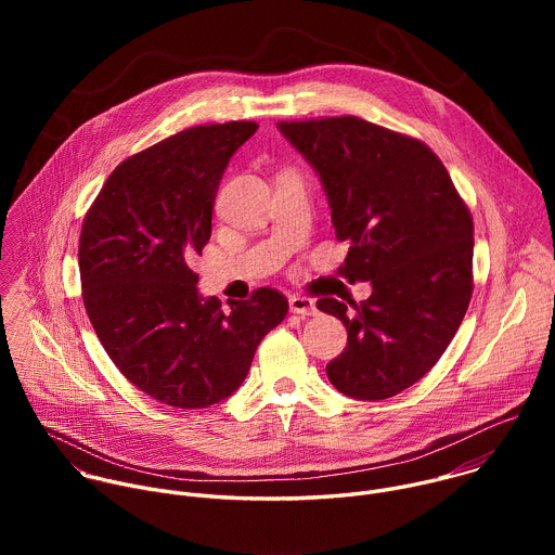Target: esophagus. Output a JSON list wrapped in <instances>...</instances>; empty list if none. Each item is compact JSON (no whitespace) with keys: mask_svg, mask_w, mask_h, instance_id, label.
<instances>
[{"mask_svg":"<svg viewBox=\"0 0 555 555\" xmlns=\"http://www.w3.org/2000/svg\"><path fill=\"white\" fill-rule=\"evenodd\" d=\"M289 311L298 313V315H313L315 313V302L307 296L294 294V296H289Z\"/></svg>","mask_w":555,"mask_h":555,"instance_id":"34e87169","label":"esophagus"}]
</instances>
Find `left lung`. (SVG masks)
<instances>
[{
    "label": "left lung",
    "mask_w": 555,
    "mask_h": 555,
    "mask_svg": "<svg viewBox=\"0 0 555 555\" xmlns=\"http://www.w3.org/2000/svg\"><path fill=\"white\" fill-rule=\"evenodd\" d=\"M281 133L321 176L338 242L340 274L371 281L350 311L319 309L347 327L330 382L356 400H386L422 379L454 338L472 298L474 223L443 163L417 138L358 116L281 120Z\"/></svg>",
    "instance_id": "1"
}]
</instances>
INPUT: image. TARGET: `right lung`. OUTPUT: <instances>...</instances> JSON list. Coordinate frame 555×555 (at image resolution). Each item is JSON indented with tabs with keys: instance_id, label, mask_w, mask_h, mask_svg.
Returning <instances> with one entry per match:
<instances>
[{
	"instance_id": "obj_1",
	"label": "right lung",
	"mask_w": 555,
	"mask_h": 555,
	"mask_svg": "<svg viewBox=\"0 0 555 555\" xmlns=\"http://www.w3.org/2000/svg\"><path fill=\"white\" fill-rule=\"evenodd\" d=\"M253 120L197 125L122 160L90 206L81 240L83 302L118 371L153 400L206 409L248 375L287 298L259 287L248 300L204 298L191 259L210 240L212 204Z\"/></svg>"
}]
</instances>
